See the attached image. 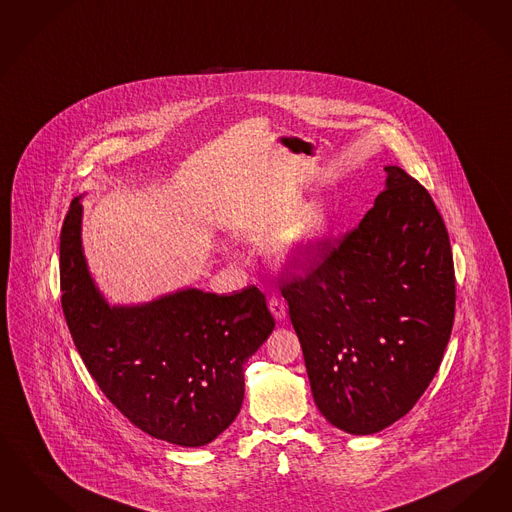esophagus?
I'll use <instances>...</instances> for the list:
<instances>
[{
    "mask_svg": "<svg viewBox=\"0 0 512 512\" xmlns=\"http://www.w3.org/2000/svg\"><path fill=\"white\" fill-rule=\"evenodd\" d=\"M268 308H270V312H272V316H274L276 320H284V318H286L287 307L286 303H284V299L272 295V297L268 299Z\"/></svg>",
    "mask_w": 512,
    "mask_h": 512,
    "instance_id": "34e87169",
    "label": "esophagus"
}]
</instances>
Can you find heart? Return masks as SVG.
Returning <instances> with one entry per match:
<instances>
[{"instance_id":"1","label":"heart","mask_w":512,"mask_h":512,"mask_svg":"<svg viewBox=\"0 0 512 512\" xmlns=\"http://www.w3.org/2000/svg\"><path fill=\"white\" fill-rule=\"evenodd\" d=\"M301 206L303 200L297 196L257 205L234 221V232L249 242H261L291 220L276 238L272 257L278 265H307L328 246L335 230V217L326 202L305 205L303 210Z\"/></svg>"}]
</instances>
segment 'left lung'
Returning a JSON list of instances; mask_svg holds the SVG:
<instances>
[{"instance_id":"1","label":"left lung","mask_w":512,"mask_h":512,"mask_svg":"<svg viewBox=\"0 0 512 512\" xmlns=\"http://www.w3.org/2000/svg\"><path fill=\"white\" fill-rule=\"evenodd\" d=\"M385 190L307 276L282 295L320 413L348 434L404 417L450 341L455 274L450 236L425 186L387 165Z\"/></svg>"}]
</instances>
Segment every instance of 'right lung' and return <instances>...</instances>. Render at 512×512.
Returning <instances> with one entry per match:
<instances>
[{"instance_id":"right-lung-1","label":"right lung","mask_w":512,"mask_h":512,"mask_svg":"<svg viewBox=\"0 0 512 512\" xmlns=\"http://www.w3.org/2000/svg\"><path fill=\"white\" fill-rule=\"evenodd\" d=\"M82 196L61 230V303L74 345L106 398L139 429L198 448L232 425L244 364L274 329L255 286L217 295L196 287L110 307L82 247Z\"/></svg>"}]
</instances>
